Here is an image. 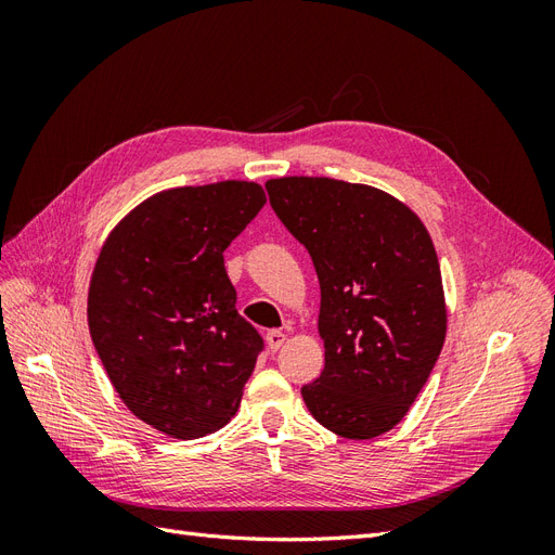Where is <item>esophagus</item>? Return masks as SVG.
Segmentation results:
<instances>
[{"instance_id":"34e87169","label":"esophagus","mask_w":555,"mask_h":555,"mask_svg":"<svg viewBox=\"0 0 555 555\" xmlns=\"http://www.w3.org/2000/svg\"><path fill=\"white\" fill-rule=\"evenodd\" d=\"M266 340H268V349L278 351L284 343H287V333H284V331H268Z\"/></svg>"}]
</instances>
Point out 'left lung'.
Returning a JSON list of instances; mask_svg holds the SVG:
<instances>
[{
  "mask_svg": "<svg viewBox=\"0 0 555 555\" xmlns=\"http://www.w3.org/2000/svg\"><path fill=\"white\" fill-rule=\"evenodd\" d=\"M275 215L310 251L322 289L324 371L310 414L373 440L410 412L447 338L438 251L418 215L371 184L287 176L266 182Z\"/></svg>",
  "mask_w": 555,
  "mask_h": 555,
  "instance_id": "8db88e82",
  "label": "left lung"
}]
</instances>
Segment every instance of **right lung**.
<instances>
[{"label": "right lung", "instance_id": "obj_1", "mask_svg": "<svg viewBox=\"0 0 555 555\" xmlns=\"http://www.w3.org/2000/svg\"><path fill=\"white\" fill-rule=\"evenodd\" d=\"M266 204L263 188L222 180L147 196L99 251L88 324L133 416L176 440L236 414L263 347L236 310L224 249Z\"/></svg>", "mask_w": 555, "mask_h": 555}]
</instances>
